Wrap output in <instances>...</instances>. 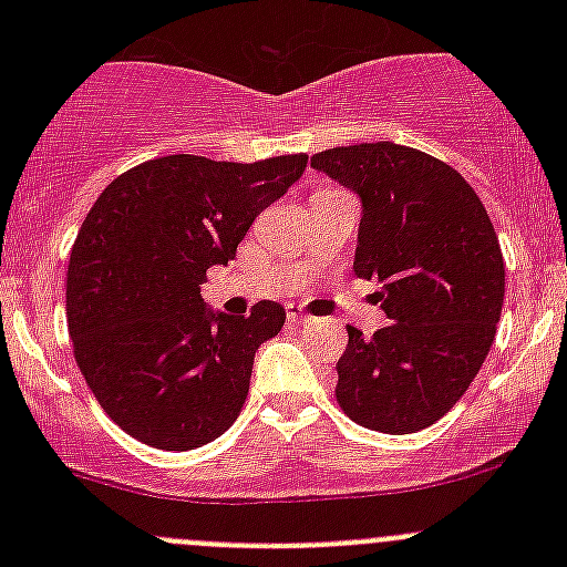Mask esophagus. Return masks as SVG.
<instances>
[{
	"label": "esophagus",
	"mask_w": 567,
	"mask_h": 567,
	"mask_svg": "<svg viewBox=\"0 0 567 567\" xmlns=\"http://www.w3.org/2000/svg\"><path fill=\"white\" fill-rule=\"evenodd\" d=\"M305 320H307V316H301V312H296V310L288 312V323H305Z\"/></svg>",
	"instance_id": "esophagus-1"
}]
</instances>
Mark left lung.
I'll use <instances>...</instances> for the list:
<instances>
[{
  "label": "left lung",
  "mask_w": 567,
  "mask_h": 567,
  "mask_svg": "<svg viewBox=\"0 0 567 567\" xmlns=\"http://www.w3.org/2000/svg\"><path fill=\"white\" fill-rule=\"evenodd\" d=\"M362 197L353 274L379 279L392 323L348 326L337 403L370 431L416 433L442 420L483 368L505 301V260L485 205L458 169L392 142L316 153Z\"/></svg>",
  "instance_id": "left-lung-1"
}]
</instances>
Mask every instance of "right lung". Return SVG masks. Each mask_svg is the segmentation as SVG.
Segmentation results:
<instances>
[{"label":"right lung","mask_w":567,"mask_h":567,"mask_svg":"<svg viewBox=\"0 0 567 567\" xmlns=\"http://www.w3.org/2000/svg\"><path fill=\"white\" fill-rule=\"evenodd\" d=\"M305 167L307 153L255 164L177 153L117 175L90 208L68 260V331L90 392L136 442L183 453L241 414L255 351L285 310L257 301L214 323L199 285Z\"/></svg>","instance_id":"obj_1"}]
</instances>
